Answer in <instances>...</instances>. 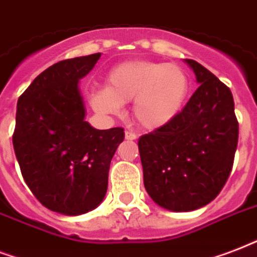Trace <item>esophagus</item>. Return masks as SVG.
I'll return each mask as SVG.
<instances>
[{
	"label": "esophagus",
	"instance_id": "34e87169",
	"mask_svg": "<svg viewBox=\"0 0 257 257\" xmlns=\"http://www.w3.org/2000/svg\"><path fill=\"white\" fill-rule=\"evenodd\" d=\"M124 138L128 139V141H135V139H137V135H135L134 133H131V131H126V133H124Z\"/></svg>",
	"mask_w": 257,
	"mask_h": 257
}]
</instances>
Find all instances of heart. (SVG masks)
I'll use <instances>...</instances> for the list:
<instances>
[{"label": "heart", "mask_w": 257, "mask_h": 257, "mask_svg": "<svg viewBox=\"0 0 257 257\" xmlns=\"http://www.w3.org/2000/svg\"><path fill=\"white\" fill-rule=\"evenodd\" d=\"M190 92L184 68L169 63L134 60L112 68L107 87L91 96L92 107L103 114H118L123 103L134 100L133 116L145 130L168 126L180 115Z\"/></svg>", "instance_id": "b5f03b06"}]
</instances>
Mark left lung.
Masks as SVG:
<instances>
[{
  "label": "left lung",
  "mask_w": 257,
  "mask_h": 257,
  "mask_svg": "<svg viewBox=\"0 0 257 257\" xmlns=\"http://www.w3.org/2000/svg\"><path fill=\"white\" fill-rule=\"evenodd\" d=\"M185 61L200 87L172 123L138 141L145 188L173 212L196 210L218 196L238 141L230 89L200 63Z\"/></svg>",
  "instance_id": "obj_1"
}]
</instances>
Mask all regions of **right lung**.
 <instances>
[{"label":"right lung","mask_w":257,"mask_h":257,"mask_svg":"<svg viewBox=\"0 0 257 257\" xmlns=\"http://www.w3.org/2000/svg\"><path fill=\"white\" fill-rule=\"evenodd\" d=\"M99 57L51 65L17 101L13 147L24 181L45 208L67 216L87 213L103 201L111 160L124 139L122 127L96 130L84 120L79 80Z\"/></svg>","instance_id":"add662e5"}]
</instances>
